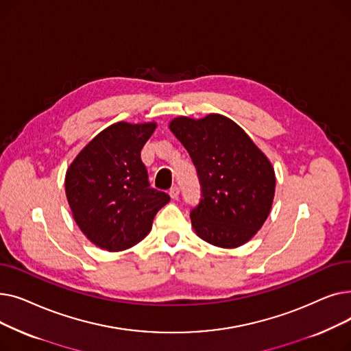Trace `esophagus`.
<instances>
[{"label": "esophagus", "instance_id": "1", "mask_svg": "<svg viewBox=\"0 0 351 351\" xmlns=\"http://www.w3.org/2000/svg\"><path fill=\"white\" fill-rule=\"evenodd\" d=\"M179 188L178 186H172L171 189H169V195H171V197L172 199H178V196H179Z\"/></svg>", "mask_w": 351, "mask_h": 351}]
</instances>
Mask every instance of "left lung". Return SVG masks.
<instances>
[{
	"mask_svg": "<svg viewBox=\"0 0 351 351\" xmlns=\"http://www.w3.org/2000/svg\"><path fill=\"white\" fill-rule=\"evenodd\" d=\"M197 172L202 197L191 212L199 237L219 247H237L262 228L274 196L271 163L226 117L176 118L169 125Z\"/></svg>",
	"mask_w": 351,
	"mask_h": 351,
	"instance_id": "1",
	"label": "left lung"
}]
</instances>
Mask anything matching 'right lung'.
I'll list each match as a JSON object with an SVG mask.
<instances>
[{
    "mask_svg": "<svg viewBox=\"0 0 351 351\" xmlns=\"http://www.w3.org/2000/svg\"><path fill=\"white\" fill-rule=\"evenodd\" d=\"M156 123L118 122L104 129L71 163L65 192L73 219L89 241L125 250L149 233L158 210L171 200L151 188L141 151Z\"/></svg>",
    "mask_w": 351,
    "mask_h": 351,
    "instance_id": "1",
    "label": "right lung"
}]
</instances>
